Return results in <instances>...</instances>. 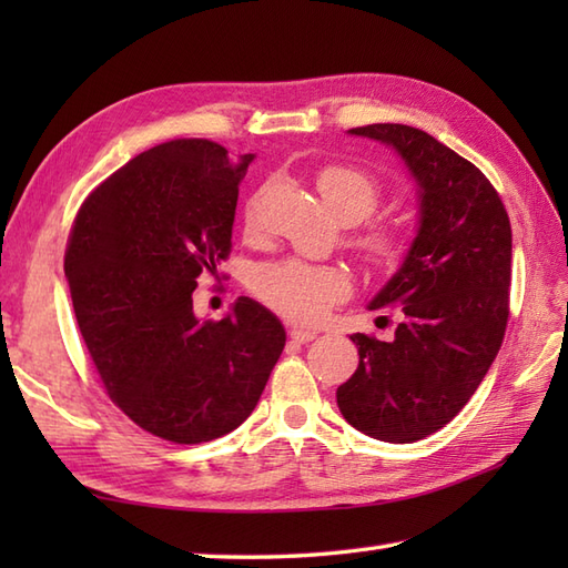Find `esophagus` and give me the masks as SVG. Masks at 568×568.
<instances>
[{
    "mask_svg": "<svg viewBox=\"0 0 568 568\" xmlns=\"http://www.w3.org/2000/svg\"><path fill=\"white\" fill-rule=\"evenodd\" d=\"M317 336V332L315 329H303V327H293L291 329V339L295 342V344H307V342H312Z\"/></svg>",
    "mask_w": 568,
    "mask_h": 568,
    "instance_id": "34e87169",
    "label": "esophagus"
}]
</instances>
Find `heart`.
<instances>
[{"mask_svg": "<svg viewBox=\"0 0 568 568\" xmlns=\"http://www.w3.org/2000/svg\"><path fill=\"white\" fill-rule=\"evenodd\" d=\"M317 190L329 210L346 222L364 220L378 202V183L366 171L352 165H327L317 173ZM256 214L246 210V229L253 232ZM373 261L390 265L403 253V236L393 226H373L361 236ZM348 277L334 265H315L300 258L268 263L253 275V291L265 305L291 322L312 324L327 315L329 307L348 295Z\"/></svg>", "mask_w": 568, "mask_h": 568, "instance_id": "b5f03b06", "label": "heart"}]
</instances>
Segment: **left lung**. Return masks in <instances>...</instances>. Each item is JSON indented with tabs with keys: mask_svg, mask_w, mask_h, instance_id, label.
Instances as JSON below:
<instances>
[{
	"mask_svg": "<svg viewBox=\"0 0 568 568\" xmlns=\"http://www.w3.org/2000/svg\"><path fill=\"white\" fill-rule=\"evenodd\" d=\"M400 155L417 187V234L368 307L403 312L393 342L354 334L358 368L336 388L344 419L373 439L409 444L442 429L496 361L505 324L513 232L488 178L427 131L348 129Z\"/></svg>",
	"mask_w": 568,
	"mask_h": 568,
	"instance_id": "1",
	"label": "left lung"
}]
</instances>
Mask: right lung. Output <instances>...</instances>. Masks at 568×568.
Wrapping results in <instances>:
<instances>
[{"mask_svg": "<svg viewBox=\"0 0 568 568\" xmlns=\"http://www.w3.org/2000/svg\"><path fill=\"white\" fill-rule=\"evenodd\" d=\"M253 153L207 139L139 153L82 202L65 277L112 403L155 437L200 444L244 422L285 346L271 310L239 297L220 322L192 310L197 277L232 248Z\"/></svg>", "mask_w": 568, "mask_h": 568, "instance_id": "right-lung-1", "label": "right lung"}]
</instances>
